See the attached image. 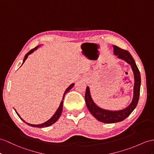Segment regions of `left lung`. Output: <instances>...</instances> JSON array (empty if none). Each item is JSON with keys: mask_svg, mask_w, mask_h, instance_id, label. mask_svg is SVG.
<instances>
[{"mask_svg": "<svg viewBox=\"0 0 154 154\" xmlns=\"http://www.w3.org/2000/svg\"><path fill=\"white\" fill-rule=\"evenodd\" d=\"M114 54L115 55H117L119 59L124 60L131 66L133 70L134 78V84L133 88V97L129 105L125 108V109L112 111L104 110L99 107L97 104L93 102L91 98V94L89 87L86 88L85 94V100L86 105L91 114L94 117L98 119L99 121L106 123H112L119 122L124 120L131 114L134 108H136L140 95V74L139 70L136 65L135 61L133 59L132 55L127 50H124L116 46H113Z\"/></svg>", "mask_w": 154, "mask_h": 154, "instance_id": "1", "label": "left lung"}]
</instances>
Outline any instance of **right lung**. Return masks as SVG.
Returning a JSON list of instances; mask_svg holds the SVG:
<instances>
[{
  "mask_svg": "<svg viewBox=\"0 0 154 154\" xmlns=\"http://www.w3.org/2000/svg\"><path fill=\"white\" fill-rule=\"evenodd\" d=\"M38 46H38L35 47V48L32 49L31 50H30V51L28 52V53L25 55V58L23 59V63H22V65L23 64L24 62L25 61V60L27 59V58L28 57V55H30V54H31L32 53V52H34V51H35L36 50H37V48H38ZM74 85V84H70V85L69 86V88L65 90V93H64V95H63V100L64 99V97H65V95L66 93L67 92H68L70 89H72V88H73ZM63 100H62V101L61 102V103H60V105H59V108H58V109L57 110V111H56L55 113L54 114V116H52V117H51L50 119H49V120H48L47 122H46L44 123H42V124H38V125H32V124H30V123H27V122H25L23 120V119L20 117V116L17 114V112L16 111V114L18 115L19 117L20 118V119H21V120L23 121L24 122H25L26 123H27V125H30V126H31V127H39V128H44V127H46L51 125L52 124H54V123H55L56 122H57V121L58 120V119L59 118L60 116H61V112H62V110H63Z\"/></svg>",
  "mask_w": 154,
  "mask_h": 154,
  "instance_id": "obj_1",
  "label": "right lung"
}]
</instances>
